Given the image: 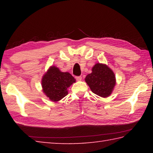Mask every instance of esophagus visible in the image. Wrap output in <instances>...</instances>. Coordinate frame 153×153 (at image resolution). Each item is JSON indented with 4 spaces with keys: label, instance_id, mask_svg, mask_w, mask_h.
<instances>
[{
    "label": "esophagus",
    "instance_id": "34e87169",
    "mask_svg": "<svg viewBox=\"0 0 153 153\" xmlns=\"http://www.w3.org/2000/svg\"><path fill=\"white\" fill-rule=\"evenodd\" d=\"M82 76H76V79L77 80V81H79V80H81L82 79Z\"/></svg>",
    "mask_w": 153,
    "mask_h": 153
}]
</instances>
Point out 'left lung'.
<instances>
[{"instance_id": "8db88e82", "label": "left lung", "mask_w": 153, "mask_h": 153, "mask_svg": "<svg viewBox=\"0 0 153 153\" xmlns=\"http://www.w3.org/2000/svg\"><path fill=\"white\" fill-rule=\"evenodd\" d=\"M85 81L93 93L101 97H108L116 83L113 71L101 63H97L93 67L92 73L87 75Z\"/></svg>"}]
</instances>
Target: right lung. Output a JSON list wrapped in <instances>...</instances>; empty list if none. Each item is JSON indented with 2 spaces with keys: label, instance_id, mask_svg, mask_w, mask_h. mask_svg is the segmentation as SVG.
<instances>
[{
  "label": "right lung",
  "instance_id": "1",
  "mask_svg": "<svg viewBox=\"0 0 153 153\" xmlns=\"http://www.w3.org/2000/svg\"><path fill=\"white\" fill-rule=\"evenodd\" d=\"M76 79L68 72H61L55 66L51 67L42 79L43 92L52 101H59L68 94L67 88Z\"/></svg>",
  "mask_w": 153,
  "mask_h": 153
}]
</instances>
